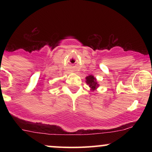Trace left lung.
<instances>
[{"label": "left lung", "mask_w": 152, "mask_h": 152, "mask_svg": "<svg viewBox=\"0 0 152 152\" xmlns=\"http://www.w3.org/2000/svg\"><path fill=\"white\" fill-rule=\"evenodd\" d=\"M86 82L87 84L89 86V87L91 88V91L96 90L97 87L99 86V84L98 83H97L96 79V78L94 77V76H92V75H89V76H86Z\"/></svg>", "instance_id": "left-lung-1"}]
</instances>
